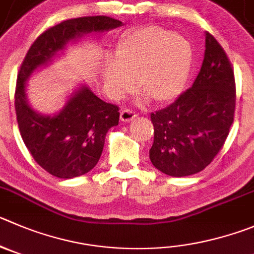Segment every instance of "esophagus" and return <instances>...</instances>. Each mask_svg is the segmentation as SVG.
<instances>
[{"label":"esophagus","mask_w":254,"mask_h":254,"mask_svg":"<svg viewBox=\"0 0 254 254\" xmlns=\"http://www.w3.org/2000/svg\"><path fill=\"white\" fill-rule=\"evenodd\" d=\"M135 118H136V114H135V111L130 110V109H124V110H122V113H120V119L124 123L131 122Z\"/></svg>","instance_id":"obj_1"}]
</instances>
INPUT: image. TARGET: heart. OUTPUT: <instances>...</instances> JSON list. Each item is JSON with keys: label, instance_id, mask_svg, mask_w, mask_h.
Returning a JSON list of instances; mask_svg holds the SVG:
<instances>
[{"label": "heart", "instance_id": "heart-1", "mask_svg": "<svg viewBox=\"0 0 254 254\" xmlns=\"http://www.w3.org/2000/svg\"><path fill=\"white\" fill-rule=\"evenodd\" d=\"M193 51L187 39L158 26L124 35L115 50V63L104 67V80L114 98H123L138 81L139 91L158 104L181 94L188 79Z\"/></svg>", "mask_w": 254, "mask_h": 254}]
</instances>
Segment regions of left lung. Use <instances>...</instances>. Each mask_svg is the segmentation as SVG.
Masks as SVG:
<instances>
[{
    "label": "left lung",
    "instance_id": "8db88e82",
    "mask_svg": "<svg viewBox=\"0 0 254 254\" xmlns=\"http://www.w3.org/2000/svg\"><path fill=\"white\" fill-rule=\"evenodd\" d=\"M234 109L233 68L223 47L207 32L204 60L191 87L150 115L154 143L149 158L154 167L170 177L202 172L223 146Z\"/></svg>",
    "mask_w": 254,
    "mask_h": 254
}]
</instances>
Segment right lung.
Returning <instances> with one entry per match:
<instances>
[{"label":"right lung","instance_id":"1","mask_svg":"<svg viewBox=\"0 0 254 254\" xmlns=\"http://www.w3.org/2000/svg\"><path fill=\"white\" fill-rule=\"evenodd\" d=\"M122 25V21L108 16L63 21L40 35L26 54L15 92L18 129L32 158L54 177L76 178L98 164L109 129L119 124V108L103 101L86 85H81L59 113L44 115L31 108L26 82L70 42L86 34H103Z\"/></svg>","mask_w":254,"mask_h":254}]
</instances>
